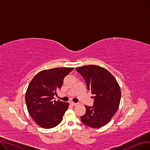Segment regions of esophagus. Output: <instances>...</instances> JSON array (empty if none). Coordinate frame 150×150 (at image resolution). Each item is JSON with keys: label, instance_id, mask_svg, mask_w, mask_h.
Returning a JSON list of instances; mask_svg holds the SVG:
<instances>
[{"label": "esophagus", "instance_id": "1", "mask_svg": "<svg viewBox=\"0 0 150 150\" xmlns=\"http://www.w3.org/2000/svg\"><path fill=\"white\" fill-rule=\"evenodd\" d=\"M70 103L71 105H73V106H76V105H77L76 103H74V102H70Z\"/></svg>", "mask_w": 150, "mask_h": 150}]
</instances>
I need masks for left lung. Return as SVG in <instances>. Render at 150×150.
Segmentation results:
<instances>
[{"instance_id": "8db88e82", "label": "left lung", "mask_w": 150, "mask_h": 150, "mask_svg": "<svg viewBox=\"0 0 150 150\" xmlns=\"http://www.w3.org/2000/svg\"><path fill=\"white\" fill-rule=\"evenodd\" d=\"M86 81L88 91L93 95V106H85L81 122L93 128H99L111 120L119 109L121 90L114 76L106 69L96 65L77 67Z\"/></svg>"}]
</instances>
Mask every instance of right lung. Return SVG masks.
I'll return each instance as SVG.
<instances>
[{
    "label": "right lung",
    "mask_w": 150,
    "mask_h": 150,
    "mask_svg": "<svg viewBox=\"0 0 150 150\" xmlns=\"http://www.w3.org/2000/svg\"><path fill=\"white\" fill-rule=\"evenodd\" d=\"M73 69L59 67L44 70L30 81L25 93V102L30 115L39 127L49 129L62 121L69 104L53 100V96L57 90L61 89L64 77Z\"/></svg>",
    "instance_id": "right-lung-1"
}]
</instances>
